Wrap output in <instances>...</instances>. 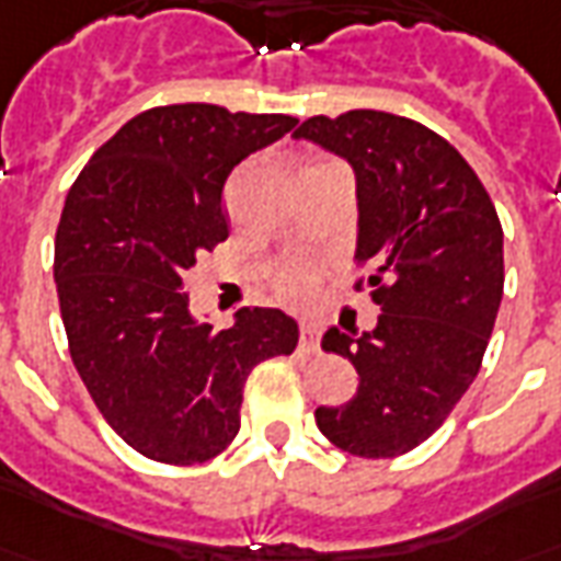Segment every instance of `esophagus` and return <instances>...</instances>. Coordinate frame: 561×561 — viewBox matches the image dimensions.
Returning <instances> with one entry per match:
<instances>
[{
	"label": "esophagus",
	"mask_w": 561,
	"mask_h": 561,
	"mask_svg": "<svg viewBox=\"0 0 561 561\" xmlns=\"http://www.w3.org/2000/svg\"><path fill=\"white\" fill-rule=\"evenodd\" d=\"M318 347H321L318 327H314V323H302L300 327V351H306V354H314Z\"/></svg>",
	"instance_id": "esophagus-1"
}]
</instances>
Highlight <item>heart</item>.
<instances>
[{"instance_id": "b5f03b06", "label": "heart", "mask_w": 561, "mask_h": 561, "mask_svg": "<svg viewBox=\"0 0 561 561\" xmlns=\"http://www.w3.org/2000/svg\"><path fill=\"white\" fill-rule=\"evenodd\" d=\"M279 291L291 302L309 300L314 291V273L309 267H288L279 276Z\"/></svg>"}]
</instances>
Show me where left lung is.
Returning a JSON list of instances; mask_svg holds the SVG:
<instances>
[{"instance_id":"left-lung-1","label":"left lung","mask_w":561,"mask_h":561,"mask_svg":"<svg viewBox=\"0 0 561 561\" xmlns=\"http://www.w3.org/2000/svg\"><path fill=\"white\" fill-rule=\"evenodd\" d=\"M297 139L344 157L356 175V264L377 327H330L321 347L351 359L356 396L318 408L321 434L359 458H396L446 422L470 389L502 300V226L470 163L425 124L392 112L314 115Z\"/></svg>"}]
</instances>
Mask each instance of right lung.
<instances>
[{"instance_id":"obj_1","label":"right lung","mask_w":561,"mask_h":561,"mask_svg":"<svg viewBox=\"0 0 561 561\" xmlns=\"http://www.w3.org/2000/svg\"><path fill=\"white\" fill-rule=\"evenodd\" d=\"M291 115L214 103L139 112L70 186L56 231V288L70 359L118 437L160 463H202L240 431L252 368L297 347L279 309H240L214 330L190 314L186 270L228 238L222 186Z\"/></svg>"}]
</instances>
